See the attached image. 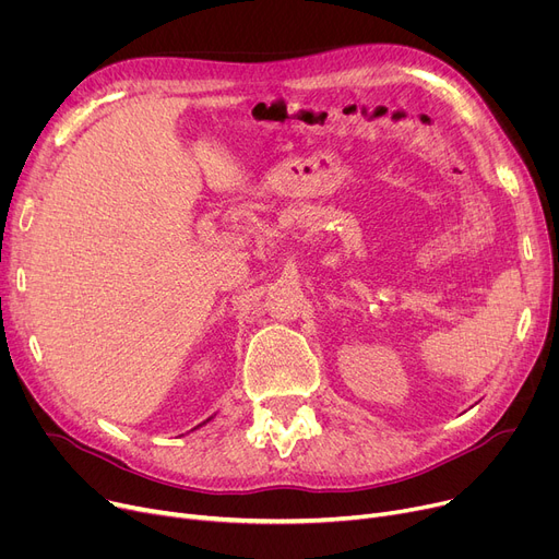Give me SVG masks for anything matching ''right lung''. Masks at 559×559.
I'll list each match as a JSON object with an SVG mask.
<instances>
[{"label":"right lung","mask_w":559,"mask_h":559,"mask_svg":"<svg viewBox=\"0 0 559 559\" xmlns=\"http://www.w3.org/2000/svg\"><path fill=\"white\" fill-rule=\"evenodd\" d=\"M211 419H213V417H209V419H205V421H203V424H209V421H211ZM203 424H199V426H203ZM199 426H197V428H199Z\"/></svg>","instance_id":"obj_1"}]
</instances>
